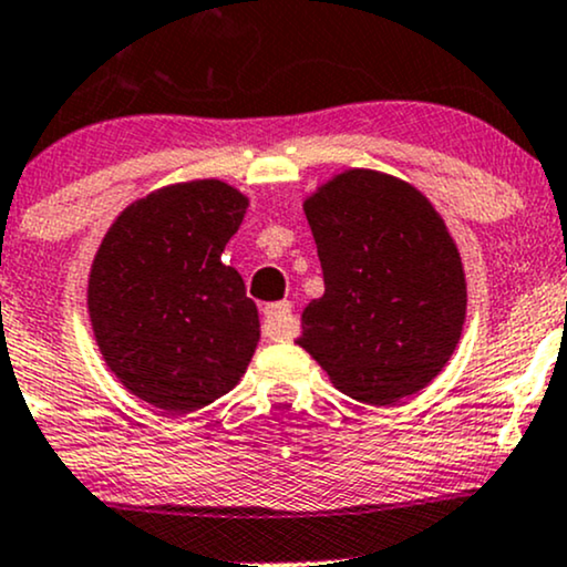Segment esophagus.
Listing matches in <instances>:
<instances>
[{
	"mask_svg": "<svg viewBox=\"0 0 567 567\" xmlns=\"http://www.w3.org/2000/svg\"><path fill=\"white\" fill-rule=\"evenodd\" d=\"M266 317V336L271 341H290L296 336V320H292V303L290 301H277L264 306Z\"/></svg>",
	"mask_w": 567,
	"mask_h": 567,
	"instance_id": "1",
	"label": "esophagus"
}]
</instances>
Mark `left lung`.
<instances>
[{"instance_id":"8db88e82","label":"left lung","mask_w":567,"mask_h":567,"mask_svg":"<svg viewBox=\"0 0 567 567\" xmlns=\"http://www.w3.org/2000/svg\"><path fill=\"white\" fill-rule=\"evenodd\" d=\"M324 296L298 343L365 405L421 392L451 360L466 317L458 247L424 194L375 171H347L303 202Z\"/></svg>"}]
</instances>
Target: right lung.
I'll use <instances>...</instances> for the list:
<instances>
[{"mask_svg":"<svg viewBox=\"0 0 567 567\" xmlns=\"http://www.w3.org/2000/svg\"><path fill=\"white\" fill-rule=\"evenodd\" d=\"M247 197L224 181L165 186L103 237L87 309L103 360L135 396L181 415L237 386L261 338L256 303L220 252Z\"/></svg>","mask_w":567,"mask_h":567,"instance_id":"1","label":"right lung"}]
</instances>
